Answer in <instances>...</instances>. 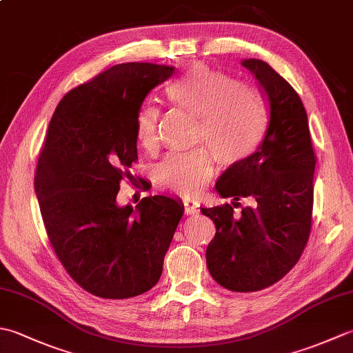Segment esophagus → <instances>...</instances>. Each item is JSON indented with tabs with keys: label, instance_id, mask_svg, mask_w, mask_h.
<instances>
[{
	"label": "esophagus",
	"instance_id": "obj_1",
	"mask_svg": "<svg viewBox=\"0 0 353 353\" xmlns=\"http://www.w3.org/2000/svg\"><path fill=\"white\" fill-rule=\"evenodd\" d=\"M183 208H185L186 215H197L199 214V205L196 200H191V199L183 200Z\"/></svg>",
	"mask_w": 353,
	"mask_h": 353
}]
</instances>
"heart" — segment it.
I'll list each match as a JSON object with an SVG mask.
<instances>
[{
	"label": "heart",
	"mask_w": 353,
	"mask_h": 353,
	"mask_svg": "<svg viewBox=\"0 0 353 353\" xmlns=\"http://www.w3.org/2000/svg\"><path fill=\"white\" fill-rule=\"evenodd\" d=\"M168 100L199 118V144L212 150L224 167L244 162L265 137L267 117L261 97L228 72L205 63L190 66L168 85ZM161 112L152 103L142 104L134 118V138L145 152L157 147ZM214 156L205 148L191 153H171L154 167L161 188L181 196H194L211 181Z\"/></svg>",
	"instance_id": "b5f03b06"
}]
</instances>
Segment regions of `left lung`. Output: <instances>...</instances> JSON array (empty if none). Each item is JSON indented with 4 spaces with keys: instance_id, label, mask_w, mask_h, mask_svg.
Instances as JSON below:
<instances>
[{
    "instance_id": "left-lung-1",
    "label": "left lung",
    "mask_w": 353,
    "mask_h": 353,
    "mask_svg": "<svg viewBox=\"0 0 353 353\" xmlns=\"http://www.w3.org/2000/svg\"><path fill=\"white\" fill-rule=\"evenodd\" d=\"M258 80L270 121L259 148L229 167L215 185L232 205L201 208L215 224L206 264L215 282L230 291L264 290L281 281L301 259L311 234L314 153L308 117L301 97L268 63L241 62ZM250 198L252 207L237 200ZM235 207L242 211L234 212Z\"/></svg>"
}]
</instances>
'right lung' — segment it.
Returning <instances> with one entry per match:
<instances>
[{"instance_id": "1", "label": "right lung", "mask_w": 353, "mask_h": 353, "mask_svg": "<svg viewBox=\"0 0 353 353\" xmlns=\"http://www.w3.org/2000/svg\"><path fill=\"white\" fill-rule=\"evenodd\" d=\"M174 72L115 65L71 89L52 114L34 176L45 230L66 273L103 299L153 288L183 205L167 196L119 208V182L138 159L134 118L147 94Z\"/></svg>"}]
</instances>
